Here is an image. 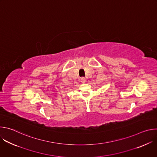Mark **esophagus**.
<instances>
[{"mask_svg":"<svg viewBox=\"0 0 157 157\" xmlns=\"http://www.w3.org/2000/svg\"><path fill=\"white\" fill-rule=\"evenodd\" d=\"M81 82H82V83H85L86 81V78H82L81 79Z\"/></svg>","mask_w":157,"mask_h":157,"instance_id":"1","label":"esophagus"}]
</instances>
